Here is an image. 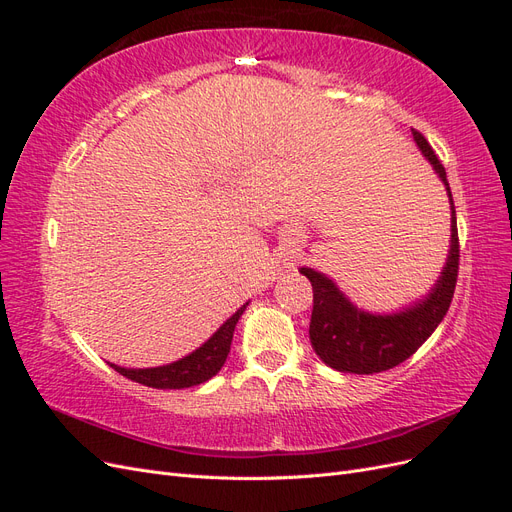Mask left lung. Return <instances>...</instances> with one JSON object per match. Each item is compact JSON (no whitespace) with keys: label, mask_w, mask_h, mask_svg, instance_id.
Returning <instances> with one entry per match:
<instances>
[{"label":"left lung","mask_w":512,"mask_h":512,"mask_svg":"<svg viewBox=\"0 0 512 512\" xmlns=\"http://www.w3.org/2000/svg\"><path fill=\"white\" fill-rule=\"evenodd\" d=\"M412 136L436 175L442 179L448 200H451V250H448L446 265L431 292L401 312L380 316L363 312L350 303L331 277L307 267L299 269L314 288L309 342L320 361L337 371H344V374H378V371H386L410 359L438 329L453 301L459 273V237L453 194L448 188L446 170L427 138L414 128Z\"/></svg>","instance_id":"1"}]
</instances>
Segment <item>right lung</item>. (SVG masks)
I'll return each instance as SVG.
<instances>
[{
  "mask_svg": "<svg viewBox=\"0 0 512 512\" xmlns=\"http://www.w3.org/2000/svg\"><path fill=\"white\" fill-rule=\"evenodd\" d=\"M245 307L247 303L241 305L203 346L196 348L192 354L183 356V359L175 363H168L162 367H145V369H126L113 363L111 367L119 371L121 376H126L138 384L151 386V389H188V386L203 384L222 369L226 356L230 352L232 333H235V327L241 314L245 312Z\"/></svg>",
  "mask_w": 512,
  "mask_h": 512,
  "instance_id": "1",
  "label": "right lung"
}]
</instances>
